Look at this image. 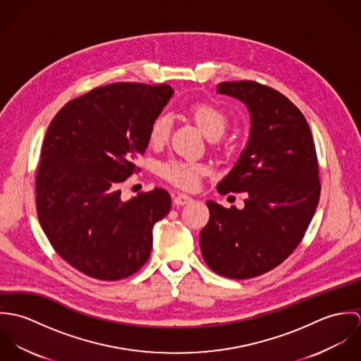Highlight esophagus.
I'll return each instance as SVG.
<instances>
[{"label":"esophagus","mask_w":361,"mask_h":361,"mask_svg":"<svg viewBox=\"0 0 361 361\" xmlns=\"http://www.w3.org/2000/svg\"><path fill=\"white\" fill-rule=\"evenodd\" d=\"M193 202V199L188 195H183V193H179L178 196L173 197V203L176 206H186V204H190Z\"/></svg>","instance_id":"34e87169"}]
</instances>
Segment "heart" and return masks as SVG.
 <instances>
[{
  "label": "heart",
  "mask_w": 361,
  "mask_h": 361,
  "mask_svg": "<svg viewBox=\"0 0 361 361\" xmlns=\"http://www.w3.org/2000/svg\"><path fill=\"white\" fill-rule=\"evenodd\" d=\"M192 116L202 130V133L208 137H219L226 125L228 119L222 109H219L215 105L211 104H195L190 108ZM171 116L168 114H161L155 118L150 126V142L153 145H161L166 140L169 130H171ZM206 165L199 162H188V161H179V159H169L166 162H162L159 165V175L171 182L175 186H179L182 189H192L197 185L199 176L206 173Z\"/></svg>",
  "instance_id": "b5f03b06"
}]
</instances>
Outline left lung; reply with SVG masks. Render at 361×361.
I'll return each instance as SVG.
<instances>
[{"mask_svg":"<svg viewBox=\"0 0 361 361\" xmlns=\"http://www.w3.org/2000/svg\"><path fill=\"white\" fill-rule=\"evenodd\" d=\"M216 93L250 114L247 145L216 190L249 197L242 209L207 202L200 249L214 272L249 279L283 262L302 242L319 200L318 162L305 115L283 94L252 80L219 83Z\"/></svg>","mask_w":361,"mask_h":361,"instance_id":"8db88e82","label":"left lung"}]
</instances>
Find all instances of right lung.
<instances>
[{"instance_id":"1","label":"right lung","mask_w":361,"mask_h":361,"mask_svg":"<svg viewBox=\"0 0 361 361\" xmlns=\"http://www.w3.org/2000/svg\"><path fill=\"white\" fill-rule=\"evenodd\" d=\"M168 85L112 83L65 104L47 129L36 173L40 225L55 252L102 281L126 278L150 257L153 226L171 209L155 188L122 202L150 126L172 97Z\"/></svg>"}]
</instances>
